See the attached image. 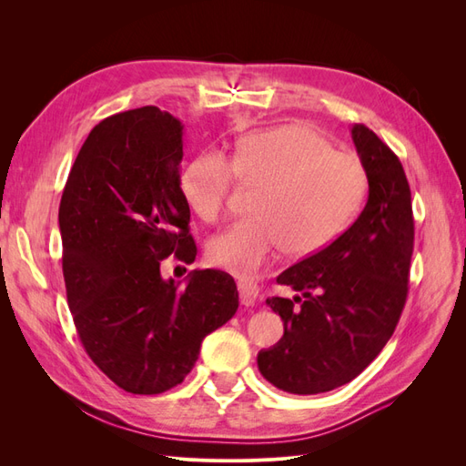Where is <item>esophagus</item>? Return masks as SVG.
Wrapping results in <instances>:
<instances>
[{
  "mask_svg": "<svg viewBox=\"0 0 466 466\" xmlns=\"http://www.w3.org/2000/svg\"><path fill=\"white\" fill-rule=\"evenodd\" d=\"M238 295H241V303L245 307H255L258 301V288L247 279H238Z\"/></svg>",
  "mask_w": 466,
  "mask_h": 466,
  "instance_id": "34e87169",
  "label": "esophagus"
}]
</instances>
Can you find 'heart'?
<instances>
[{"mask_svg":"<svg viewBox=\"0 0 466 466\" xmlns=\"http://www.w3.org/2000/svg\"><path fill=\"white\" fill-rule=\"evenodd\" d=\"M235 177L258 182L255 214L211 238L209 262L243 278H255L284 248L309 257L344 231L363 200L365 171L348 151L329 147L315 128L301 122L250 132L235 144L233 163L204 151L180 173V192L206 221L228 204Z\"/></svg>","mask_w":466,"mask_h":466,"instance_id":"b5f03b06","label":"heart"}]
</instances>
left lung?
<instances>
[{
  "mask_svg": "<svg viewBox=\"0 0 466 466\" xmlns=\"http://www.w3.org/2000/svg\"><path fill=\"white\" fill-rule=\"evenodd\" d=\"M351 139L368 175V204L336 241L278 276L301 298L266 299L284 320V336L258 351V370L291 394L327 392L356 379L389 342L406 303L410 187L397 155L368 126H351Z\"/></svg>",
  "mask_w": 466,
  "mask_h": 466,
  "instance_id": "1",
  "label": "left lung"
}]
</instances>
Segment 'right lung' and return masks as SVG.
<instances>
[{
    "label": "right lung",
    "instance_id": "add662e5",
    "mask_svg": "<svg viewBox=\"0 0 466 466\" xmlns=\"http://www.w3.org/2000/svg\"><path fill=\"white\" fill-rule=\"evenodd\" d=\"M182 122L157 106L98 122L81 146L58 221L67 305L79 340L112 383L159 394L192 371L202 340L238 307L219 270H194L187 288L161 260L192 264L190 208L180 192Z\"/></svg>",
    "mask_w": 466,
    "mask_h": 466
}]
</instances>
